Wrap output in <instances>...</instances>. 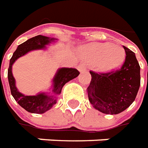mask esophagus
<instances>
[{
    "label": "esophagus",
    "instance_id": "obj_1",
    "mask_svg": "<svg viewBox=\"0 0 148 148\" xmlns=\"http://www.w3.org/2000/svg\"><path fill=\"white\" fill-rule=\"evenodd\" d=\"M77 69L79 70V72H84L86 71V67L83 64H79L77 66Z\"/></svg>",
    "mask_w": 148,
    "mask_h": 148
}]
</instances>
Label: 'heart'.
<instances>
[{"label": "heart", "instance_id": "heart-1", "mask_svg": "<svg viewBox=\"0 0 148 148\" xmlns=\"http://www.w3.org/2000/svg\"><path fill=\"white\" fill-rule=\"evenodd\" d=\"M82 58L86 62L95 64L99 72H109L122 64L126 52L122 46L110 43H95L81 49Z\"/></svg>", "mask_w": 148, "mask_h": 148}]
</instances>
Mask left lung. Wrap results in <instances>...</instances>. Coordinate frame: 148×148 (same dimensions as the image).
Listing matches in <instances>:
<instances>
[{"label":"left lung","instance_id":"left-lung-1","mask_svg":"<svg viewBox=\"0 0 148 148\" xmlns=\"http://www.w3.org/2000/svg\"><path fill=\"white\" fill-rule=\"evenodd\" d=\"M125 62L116 72L98 74L90 72L92 80L87 88L94 108L108 115H116L129 107L140 86V67L136 54L123 46Z\"/></svg>","mask_w":148,"mask_h":148}]
</instances>
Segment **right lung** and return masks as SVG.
I'll use <instances>...</instances> for the list:
<instances>
[{
  "label": "right lung",
  "instance_id": "right-lung-1",
  "mask_svg": "<svg viewBox=\"0 0 148 148\" xmlns=\"http://www.w3.org/2000/svg\"><path fill=\"white\" fill-rule=\"evenodd\" d=\"M56 40L57 39L42 35L34 36L20 45L10 59L8 69V79L11 94L19 105L29 112L43 114L51 109L53 105L56 103L57 97L61 93L64 85L79 76V72L77 69L72 68H60L57 69L55 76L52 78L50 92H39L35 96H26L18 91L12 72V65L16 60L29 52L35 50H45L47 49V45L55 43Z\"/></svg>",
  "mask_w": 148,
  "mask_h": 148
}]
</instances>
